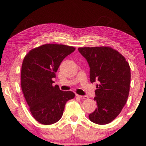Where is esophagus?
<instances>
[{
  "mask_svg": "<svg viewBox=\"0 0 146 146\" xmlns=\"http://www.w3.org/2000/svg\"><path fill=\"white\" fill-rule=\"evenodd\" d=\"M76 96L78 97V98H81V99L88 98V96H81V95H78V94H76Z\"/></svg>",
  "mask_w": 146,
  "mask_h": 146,
  "instance_id": "obj_1",
  "label": "esophagus"
}]
</instances>
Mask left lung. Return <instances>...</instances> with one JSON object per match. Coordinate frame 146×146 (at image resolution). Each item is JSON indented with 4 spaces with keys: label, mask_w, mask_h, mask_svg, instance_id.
<instances>
[{
    "label": "left lung",
    "mask_w": 146,
    "mask_h": 146,
    "mask_svg": "<svg viewBox=\"0 0 146 146\" xmlns=\"http://www.w3.org/2000/svg\"><path fill=\"white\" fill-rule=\"evenodd\" d=\"M90 68V81L96 85L94 100L98 107L89 115L92 122L106 124L120 113L128 99L130 67L121 54L109 47L78 48Z\"/></svg>",
    "instance_id": "obj_1"
}]
</instances>
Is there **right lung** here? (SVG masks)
<instances>
[{
	"mask_svg": "<svg viewBox=\"0 0 146 146\" xmlns=\"http://www.w3.org/2000/svg\"><path fill=\"white\" fill-rule=\"evenodd\" d=\"M75 50L64 44H46L31 50L23 59L21 86L32 115L41 124L57 122L66 102L75 97L73 92L52 85L60 63Z\"/></svg>",
	"mask_w": 146,
	"mask_h": 146,
	"instance_id": "1",
	"label": "right lung"
}]
</instances>
